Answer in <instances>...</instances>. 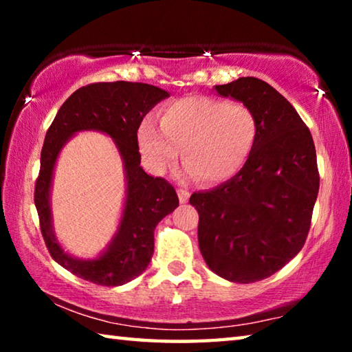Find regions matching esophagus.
<instances>
[{"label":"esophagus","mask_w":352,"mask_h":352,"mask_svg":"<svg viewBox=\"0 0 352 352\" xmlns=\"http://www.w3.org/2000/svg\"><path fill=\"white\" fill-rule=\"evenodd\" d=\"M177 194H178V200H180L182 204H186V201H188V200H189V197H190L189 190H186V189H182V188H178V189H177Z\"/></svg>","instance_id":"obj_1"}]
</instances>
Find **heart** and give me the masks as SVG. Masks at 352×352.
Segmentation results:
<instances>
[{
    "label": "heart",
    "instance_id": "obj_1",
    "mask_svg": "<svg viewBox=\"0 0 352 352\" xmlns=\"http://www.w3.org/2000/svg\"><path fill=\"white\" fill-rule=\"evenodd\" d=\"M259 135L254 111L243 104L190 96L164 107L160 127L147 119L138 142L147 168L163 174L180 155L186 174L205 183H222L243 169Z\"/></svg>",
    "mask_w": 352,
    "mask_h": 352
}]
</instances>
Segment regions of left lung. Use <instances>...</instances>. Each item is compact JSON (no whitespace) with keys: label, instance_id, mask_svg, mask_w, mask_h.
Wrapping results in <instances>:
<instances>
[{"label":"left lung","instance_id":"1","mask_svg":"<svg viewBox=\"0 0 352 352\" xmlns=\"http://www.w3.org/2000/svg\"><path fill=\"white\" fill-rule=\"evenodd\" d=\"M214 91L254 111L258 142L239 174L189 201L206 265L248 284L272 276L305 245L320 188L317 153L300 115L267 82L239 77Z\"/></svg>","mask_w":352,"mask_h":352}]
</instances>
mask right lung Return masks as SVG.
Returning a JSON list of instances; mask_svg holds the SVG:
<instances>
[{
  "label": "right lung",
  "instance_id": "add662e5",
  "mask_svg": "<svg viewBox=\"0 0 352 352\" xmlns=\"http://www.w3.org/2000/svg\"><path fill=\"white\" fill-rule=\"evenodd\" d=\"M166 98H169L168 91L148 83H91L65 100L47 129L34 195L41 234L52 259L85 281L115 287L140 276L152 259L155 226L178 206L174 186L141 168L138 147L142 118ZM79 131L110 135L122 155L126 178V199L117 233L91 260H79L65 252L52 225L50 189L56 158L64 144Z\"/></svg>",
  "mask_w": 352,
  "mask_h": 352
}]
</instances>
